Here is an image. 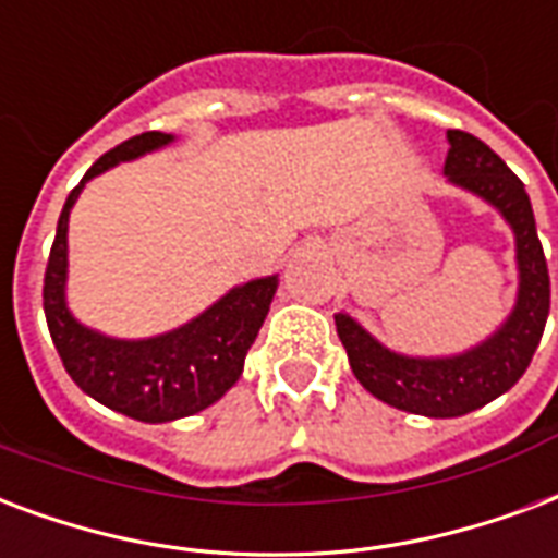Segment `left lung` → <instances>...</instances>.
I'll use <instances>...</instances> for the list:
<instances>
[{"label": "left lung", "mask_w": 558, "mask_h": 558, "mask_svg": "<svg viewBox=\"0 0 558 558\" xmlns=\"http://www.w3.org/2000/svg\"><path fill=\"white\" fill-rule=\"evenodd\" d=\"M448 143L445 175L450 184L497 207L515 233V310L483 345L457 356L395 354L348 313H336V333L345 345L356 380L395 410L427 418L468 415L509 392L533 360L550 313V275L521 178L474 134L448 131Z\"/></svg>", "instance_id": "left-lung-1"}]
</instances>
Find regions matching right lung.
I'll return each mask as SVG.
<instances>
[{"instance_id": "right-lung-1", "label": "right lung", "mask_w": 558, "mask_h": 558, "mask_svg": "<svg viewBox=\"0 0 558 558\" xmlns=\"http://www.w3.org/2000/svg\"><path fill=\"white\" fill-rule=\"evenodd\" d=\"M172 140L175 137L163 131H146L110 148L87 169L81 184L66 195L43 278L46 325L66 374L78 383L81 392L105 403L108 410L146 424H163L207 410L240 380L245 354L260 333L278 289V275L248 280L242 287H233L193 322L151 339H110L72 316L63 292L72 204L90 178L108 172L110 166L122 160H134L169 146Z\"/></svg>"}]
</instances>
